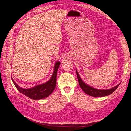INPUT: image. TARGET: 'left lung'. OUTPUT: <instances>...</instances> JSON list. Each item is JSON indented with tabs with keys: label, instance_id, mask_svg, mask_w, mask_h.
Here are the masks:
<instances>
[{
	"label": "left lung",
	"instance_id": "8db88e82",
	"mask_svg": "<svg viewBox=\"0 0 131 131\" xmlns=\"http://www.w3.org/2000/svg\"><path fill=\"white\" fill-rule=\"evenodd\" d=\"M76 75H77V79H78V83H79L80 86L83 90V91L85 93H86L87 95H90L92 97H105V96H108L116 90L117 89V88L120 85V84H119L116 86L113 87L111 89H107V90L97 89H95L86 84L82 80L80 75H78L77 70H76Z\"/></svg>",
	"mask_w": 131,
	"mask_h": 131
}]
</instances>
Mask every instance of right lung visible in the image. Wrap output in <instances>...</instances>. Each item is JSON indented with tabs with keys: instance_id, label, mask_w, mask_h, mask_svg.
Returning a JSON list of instances; mask_svg holds the SVG:
<instances>
[{
	"instance_id": "right-lung-1",
	"label": "right lung",
	"mask_w": 131,
	"mask_h": 131,
	"mask_svg": "<svg viewBox=\"0 0 131 131\" xmlns=\"http://www.w3.org/2000/svg\"><path fill=\"white\" fill-rule=\"evenodd\" d=\"M60 64L61 63L60 62H57L55 64L53 74L48 82L42 84L36 85L32 88L24 89L21 88L15 83V82L13 80L12 78H11V79L15 87L24 95L31 99H35V100L43 99L49 96L55 89L56 84L57 70H58Z\"/></svg>"
}]
</instances>
